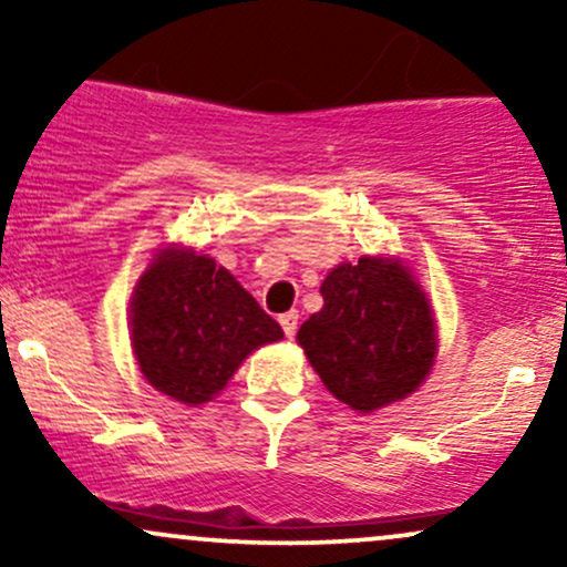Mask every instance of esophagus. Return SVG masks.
I'll return each instance as SVG.
<instances>
[{
  "mask_svg": "<svg viewBox=\"0 0 567 567\" xmlns=\"http://www.w3.org/2000/svg\"><path fill=\"white\" fill-rule=\"evenodd\" d=\"M279 324H282L285 336H288V338L296 336V330H298V311H296V309L285 311V315L279 317Z\"/></svg>",
  "mask_w": 567,
  "mask_h": 567,
  "instance_id": "esophagus-1",
  "label": "esophagus"
}]
</instances>
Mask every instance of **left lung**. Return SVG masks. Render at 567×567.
Segmentation results:
<instances>
[{
	"label": "left lung",
	"mask_w": 567,
	"mask_h": 567,
	"mask_svg": "<svg viewBox=\"0 0 567 567\" xmlns=\"http://www.w3.org/2000/svg\"><path fill=\"white\" fill-rule=\"evenodd\" d=\"M324 306L298 330L328 392L360 413L405 400L437 354L426 292L396 258L362 256L322 282Z\"/></svg>",
	"instance_id": "left-lung-1"
}]
</instances>
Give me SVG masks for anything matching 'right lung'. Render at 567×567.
I'll return each mask as SVG.
<instances>
[{"label":"right lung","instance_id":"1","mask_svg":"<svg viewBox=\"0 0 567 567\" xmlns=\"http://www.w3.org/2000/svg\"><path fill=\"white\" fill-rule=\"evenodd\" d=\"M282 336L224 266L186 247L159 250L130 301L143 379L184 405L210 402L250 351Z\"/></svg>","mask_w":567,"mask_h":567}]
</instances>
